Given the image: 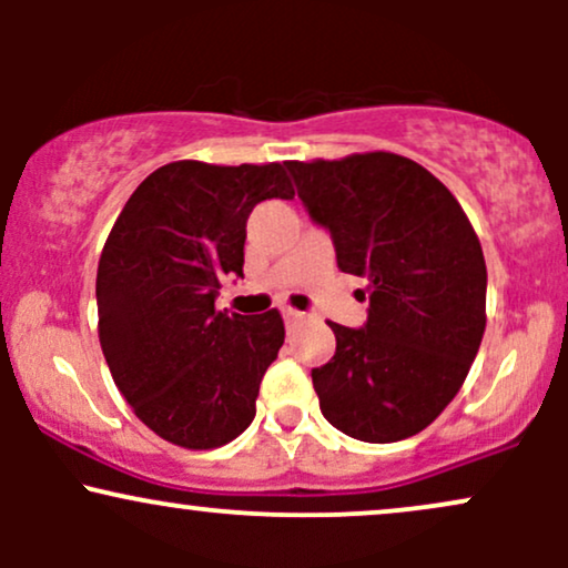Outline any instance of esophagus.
Masks as SVG:
<instances>
[{
  "label": "esophagus",
  "mask_w": 568,
  "mask_h": 568,
  "mask_svg": "<svg viewBox=\"0 0 568 568\" xmlns=\"http://www.w3.org/2000/svg\"><path fill=\"white\" fill-rule=\"evenodd\" d=\"M283 321H285V325H296L298 321H304V312L285 306V310H283Z\"/></svg>",
  "instance_id": "1"
}]
</instances>
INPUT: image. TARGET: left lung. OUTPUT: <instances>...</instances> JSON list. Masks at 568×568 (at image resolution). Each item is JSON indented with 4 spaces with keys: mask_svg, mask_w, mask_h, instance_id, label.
I'll return each mask as SVG.
<instances>
[{
    "mask_svg": "<svg viewBox=\"0 0 568 568\" xmlns=\"http://www.w3.org/2000/svg\"><path fill=\"white\" fill-rule=\"evenodd\" d=\"M285 168L312 221L331 232L338 270L368 283L366 325L328 323L336 352L312 368L323 416L357 440L410 438L454 400L484 338L478 234L454 194L400 154Z\"/></svg>",
    "mask_w": 568,
    "mask_h": 568,
    "instance_id": "obj_1",
    "label": "left lung"
}]
</instances>
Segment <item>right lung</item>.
Listing matches in <instances>:
<instances>
[{"label": "right lung", "instance_id": "add662e5", "mask_svg": "<svg viewBox=\"0 0 568 568\" xmlns=\"http://www.w3.org/2000/svg\"><path fill=\"white\" fill-rule=\"evenodd\" d=\"M293 200L280 162L179 160L141 181L98 262V338L135 416L175 446L219 448L256 416L258 384L285 338L277 310H216L243 277L245 221L262 200Z\"/></svg>", "mask_w": 568, "mask_h": 568}]
</instances>
